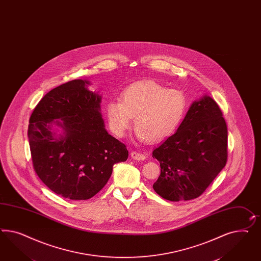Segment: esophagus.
Here are the masks:
<instances>
[{
  "label": "esophagus",
  "instance_id": "34e87169",
  "mask_svg": "<svg viewBox=\"0 0 261 261\" xmlns=\"http://www.w3.org/2000/svg\"><path fill=\"white\" fill-rule=\"evenodd\" d=\"M130 156H132V158H134V160H138V161L145 159V155L137 152V151H132L130 152Z\"/></svg>",
  "mask_w": 261,
  "mask_h": 261
}]
</instances>
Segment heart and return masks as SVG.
Returning a JSON list of instances; mask_svg holds the SVG:
<instances>
[{
	"label": "heart",
	"instance_id": "obj_1",
	"mask_svg": "<svg viewBox=\"0 0 261 261\" xmlns=\"http://www.w3.org/2000/svg\"><path fill=\"white\" fill-rule=\"evenodd\" d=\"M186 110L183 91L168 90L153 81H143L123 90L119 100L106 105V117L117 137L126 134L134 118L139 139L159 142L178 127Z\"/></svg>",
	"mask_w": 261,
	"mask_h": 261
}]
</instances>
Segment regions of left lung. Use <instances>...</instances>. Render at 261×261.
I'll return each instance as SVG.
<instances>
[{
    "label": "left lung",
    "mask_w": 261,
    "mask_h": 261,
    "mask_svg": "<svg viewBox=\"0 0 261 261\" xmlns=\"http://www.w3.org/2000/svg\"><path fill=\"white\" fill-rule=\"evenodd\" d=\"M216 101L194 102L177 132L153 149L161 172L153 190L170 201L200 196L228 159V129Z\"/></svg>",
    "instance_id": "1"
}]
</instances>
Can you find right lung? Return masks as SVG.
<instances>
[{"label":"right lung","mask_w":261,"mask_h":261,"mask_svg":"<svg viewBox=\"0 0 261 261\" xmlns=\"http://www.w3.org/2000/svg\"><path fill=\"white\" fill-rule=\"evenodd\" d=\"M89 84L72 80L48 91L31 113L28 130L39 178L71 200L94 196L111 177L113 165L128 157L126 145L106 130L101 96L88 90ZM53 123L63 127V136L55 135Z\"/></svg>","instance_id":"add662e5"}]
</instances>
